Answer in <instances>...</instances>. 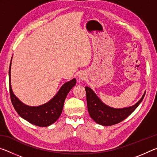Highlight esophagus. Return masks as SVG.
<instances>
[{
    "mask_svg": "<svg viewBox=\"0 0 157 157\" xmlns=\"http://www.w3.org/2000/svg\"><path fill=\"white\" fill-rule=\"evenodd\" d=\"M79 79H80V80H83V79H85L84 74H83V73L79 74Z\"/></svg>",
    "mask_w": 157,
    "mask_h": 157,
    "instance_id": "obj_1",
    "label": "esophagus"
}]
</instances>
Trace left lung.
I'll list each match as a JSON object with an SVG mask.
<instances>
[{"mask_svg":"<svg viewBox=\"0 0 157 157\" xmlns=\"http://www.w3.org/2000/svg\"><path fill=\"white\" fill-rule=\"evenodd\" d=\"M88 111L95 123L103 126H111L119 123L127 118L142 102L145 93L139 102L131 107L116 109L103 103L95 92L89 86L85 87Z\"/></svg>","mask_w":157,"mask_h":157,"instance_id":"left-lung-1","label":"left lung"}]
</instances>
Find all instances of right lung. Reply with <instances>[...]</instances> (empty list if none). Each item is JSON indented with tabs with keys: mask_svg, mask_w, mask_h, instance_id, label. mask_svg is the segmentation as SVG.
<instances>
[{
	"mask_svg": "<svg viewBox=\"0 0 157 157\" xmlns=\"http://www.w3.org/2000/svg\"><path fill=\"white\" fill-rule=\"evenodd\" d=\"M9 82L12 103L18 115L36 126L48 127L59 118L66 98L71 89L76 84V79L73 78L66 82L51 100L44 105L36 107L25 105L13 93L11 86V63L9 69Z\"/></svg>",
	"mask_w": 157,
	"mask_h": 157,
	"instance_id": "add662e5",
	"label": "right lung"
}]
</instances>
